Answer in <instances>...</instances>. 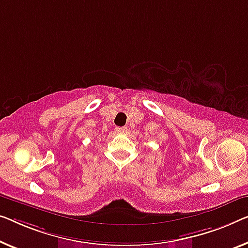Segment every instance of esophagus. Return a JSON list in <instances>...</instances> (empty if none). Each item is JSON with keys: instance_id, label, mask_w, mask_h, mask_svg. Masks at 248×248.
<instances>
[{"instance_id": "esophagus-1", "label": "esophagus", "mask_w": 248, "mask_h": 248, "mask_svg": "<svg viewBox=\"0 0 248 248\" xmlns=\"http://www.w3.org/2000/svg\"><path fill=\"white\" fill-rule=\"evenodd\" d=\"M127 130H128V129L125 128V127H117L116 128V131L119 132V134H124V132L127 131Z\"/></svg>"}]
</instances>
